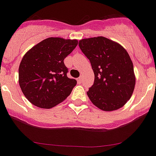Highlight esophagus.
Returning a JSON list of instances; mask_svg holds the SVG:
<instances>
[{
	"mask_svg": "<svg viewBox=\"0 0 156 156\" xmlns=\"http://www.w3.org/2000/svg\"><path fill=\"white\" fill-rule=\"evenodd\" d=\"M82 80H83V77L81 76V77H79V78H78V81H79V82H81V81H82Z\"/></svg>",
	"mask_w": 156,
	"mask_h": 156,
	"instance_id": "1",
	"label": "esophagus"
}]
</instances>
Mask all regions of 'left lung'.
Here are the masks:
<instances>
[{"mask_svg": "<svg viewBox=\"0 0 156 156\" xmlns=\"http://www.w3.org/2000/svg\"><path fill=\"white\" fill-rule=\"evenodd\" d=\"M78 46L94 74V82L87 92L90 101L104 111L123 107L136 84L133 65L126 49L104 36L83 39Z\"/></svg>", "mask_w": 156, "mask_h": 156, "instance_id": "left-lung-1", "label": "left lung"}]
</instances>
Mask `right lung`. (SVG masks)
<instances>
[{
  "instance_id": "1",
  "label": "right lung",
  "mask_w": 156,
  "mask_h": 156,
  "mask_svg": "<svg viewBox=\"0 0 156 156\" xmlns=\"http://www.w3.org/2000/svg\"><path fill=\"white\" fill-rule=\"evenodd\" d=\"M78 43L77 40L49 37L24 55L19 66V84L31 104L52 108L70 95L77 81L68 78L64 59Z\"/></svg>"
}]
</instances>
